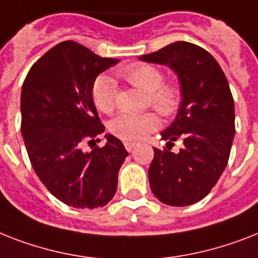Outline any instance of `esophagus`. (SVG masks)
I'll return each mask as SVG.
<instances>
[{
  "label": "esophagus",
  "instance_id": "obj_1",
  "mask_svg": "<svg viewBox=\"0 0 258 258\" xmlns=\"http://www.w3.org/2000/svg\"><path fill=\"white\" fill-rule=\"evenodd\" d=\"M124 147H125V150L128 151V152H131V151H133L134 148L136 147V143H131V142H125Z\"/></svg>",
  "mask_w": 258,
  "mask_h": 258
}]
</instances>
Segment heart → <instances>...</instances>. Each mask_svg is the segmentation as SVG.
I'll return each mask as SVG.
<instances>
[{
    "instance_id": "b5f03b06",
    "label": "heart",
    "mask_w": 258,
    "mask_h": 258,
    "mask_svg": "<svg viewBox=\"0 0 258 258\" xmlns=\"http://www.w3.org/2000/svg\"><path fill=\"white\" fill-rule=\"evenodd\" d=\"M119 75L130 85L147 94L150 106L163 116L175 114L180 104V89L176 83H163L162 70L150 63H134L119 71ZM116 86L110 77H99L93 86V100L95 107L111 114L115 108ZM159 119L154 112L122 114L110 122L112 135L124 142H139L158 128Z\"/></svg>"
}]
</instances>
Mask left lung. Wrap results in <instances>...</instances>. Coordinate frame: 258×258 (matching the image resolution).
<instances>
[{"label": "left lung", "instance_id": "1", "mask_svg": "<svg viewBox=\"0 0 258 258\" xmlns=\"http://www.w3.org/2000/svg\"><path fill=\"white\" fill-rule=\"evenodd\" d=\"M140 60L167 66L176 74L180 102L176 118L162 133L167 150L154 148L148 180L154 195L172 207L204 199L227 167L234 138V103L217 60L203 47L177 41ZM177 139V154L169 146Z\"/></svg>", "mask_w": 258, "mask_h": 258}]
</instances>
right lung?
<instances>
[{"label": "right lung", "instance_id": "obj_1", "mask_svg": "<svg viewBox=\"0 0 258 258\" xmlns=\"http://www.w3.org/2000/svg\"><path fill=\"white\" fill-rule=\"evenodd\" d=\"M119 62L64 41L42 55L21 91V133L43 185L74 208L104 207L114 198L127 150L114 135L89 151L104 133L93 100L96 77ZM100 142V139H96Z\"/></svg>", "mask_w": 258, "mask_h": 258}]
</instances>
